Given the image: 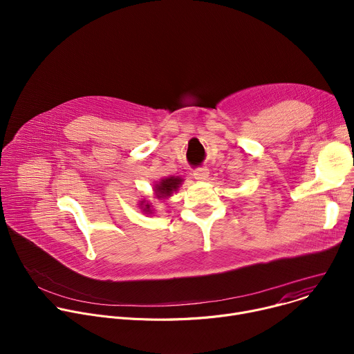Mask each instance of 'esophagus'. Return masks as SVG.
Returning <instances> with one entry per match:
<instances>
[{
	"label": "esophagus",
	"instance_id": "34e87169",
	"mask_svg": "<svg viewBox=\"0 0 354 354\" xmlns=\"http://www.w3.org/2000/svg\"><path fill=\"white\" fill-rule=\"evenodd\" d=\"M209 169L206 168V167H201V168H197V169H194V172H193V176L196 178V179H198V180H206L207 178H209Z\"/></svg>",
	"mask_w": 354,
	"mask_h": 354
}]
</instances>
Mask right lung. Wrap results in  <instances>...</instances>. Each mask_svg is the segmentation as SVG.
Here are the masks:
<instances>
[{"label": "right lung", "instance_id": "right-lung-1", "mask_svg": "<svg viewBox=\"0 0 354 354\" xmlns=\"http://www.w3.org/2000/svg\"><path fill=\"white\" fill-rule=\"evenodd\" d=\"M182 179L180 178H168V179H164L162 182H160V185L156 186V190H157V197H168L172 194V192H175L179 185H180ZM145 212H151L149 210V205H145Z\"/></svg>", "mask_w": 354, "mask_h": 354}]
</instances>
